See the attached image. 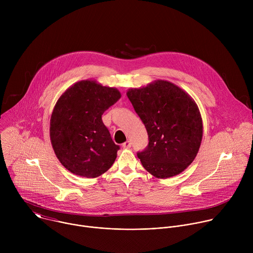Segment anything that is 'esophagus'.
<instances>
[{
  "instance_id": "esophagus-1",
  "label": "esophagus",
  "mask_w": 253,
  "mask_h": 253,
  "mask_svg": "<svg viewBox=\"0 0 253 253\" xmlns=\"http://www.w3.org/2000/svg\"><path fill=\"white\" fill-rule=\"evenodd\" d=\"M122 147H123V148H125V149L130 148V147H131V142H130V141H126V142H124V143L122 144Z\"/></svg>"
}]
</instances>
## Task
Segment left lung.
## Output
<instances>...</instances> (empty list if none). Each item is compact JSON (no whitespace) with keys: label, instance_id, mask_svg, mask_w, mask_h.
<instances>
[{"label":"left lung","instance_id":"obj_1","mask_svg":"<svg viewBox=\"0 0 253 253\" xmlns=\"http://www.w3.org/2000/svg\"><path fill=\"white\" fill-rule=\"evenodd\" d=\"M126 94L148 133L147 148L137 153L143 167L161 179L183 172L202 141V118L195 101L166 80L131 88Z\"/></svg>","mask_w":253,"mask_h":253}]
</instances>
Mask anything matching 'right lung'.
I'll return each instance as SVG.
<instances>
[{"mask_svg":"<svg viewBox=\"0 0 253 253\" xmlns=\"http://www.w3.org/2000/svg\"><path fill=\"white\" fill-rule=\"evenodd\" d=\"M120 98L121 93L114 87L82 80L70 86L56 102L50 139L57 158L71 173L96 178L113 165L119 146L102 115Z\"/></svg>","mask_w":253,"mask_h":253,"instance_id":"right-lung-1","label":"right lung"}]
</instances>
